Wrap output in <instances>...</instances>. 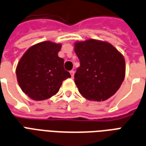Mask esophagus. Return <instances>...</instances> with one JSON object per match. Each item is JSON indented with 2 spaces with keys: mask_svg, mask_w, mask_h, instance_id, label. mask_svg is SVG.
I'll return each mask as SVG.
<instances>
[{
  "mask_svg": "<svg viewBox=\"0 0 146 146\" xmlns=\"http://www.w3.org/2000/svg\"><path fill=\"white\" fill-rule=\"evenodd\" d=\"M70 74H71V75H72V78L74 77V70H72V71L70 72Z\"/></svg>",
  "mask_w": 146,
  "mask_h": 146,
  "instance_id": "1",
  "label": "esophagus"
}]
</instances>
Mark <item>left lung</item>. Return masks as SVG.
<instances>
[{
  "label": "left lung",
  "instance_id": "obj_1",
  "mask_svg": "<svg viewBox=\"0 0 146 146\" xmlns=\"http://www.w3.org/2000/svg\"><path fill=\"white\" fill-rule=\"evenodd\" d=\"M80 67L74 82L84 97L104 101L114 95L125 76L123 55L110 43L90 39L74 43Z\"/></svg>",
  "mask_w": 146,
  "mask_h": 146
}]
</instances>
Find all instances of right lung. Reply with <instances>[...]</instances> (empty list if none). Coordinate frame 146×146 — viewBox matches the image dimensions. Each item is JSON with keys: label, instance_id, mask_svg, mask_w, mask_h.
Returning <instances> with one entry per match:
<instances>
[{"label": "right lung", "instance_id": "add662e5", "mask_svg": "<svg viewBox=\"0 0 146 146\" xmlns=\"http://www.w3.org/2000/svg\"><path fill=\"white\" fill-rule=\"evenodd\" d=\"M61 44L50 41L29 48L16 68L19 86L34 100H44L57 93L62 82L71 77L64 68V59L58 57Z\"/></svg>", "mask_w": 146, "mask_h": 146}]
</instances>
